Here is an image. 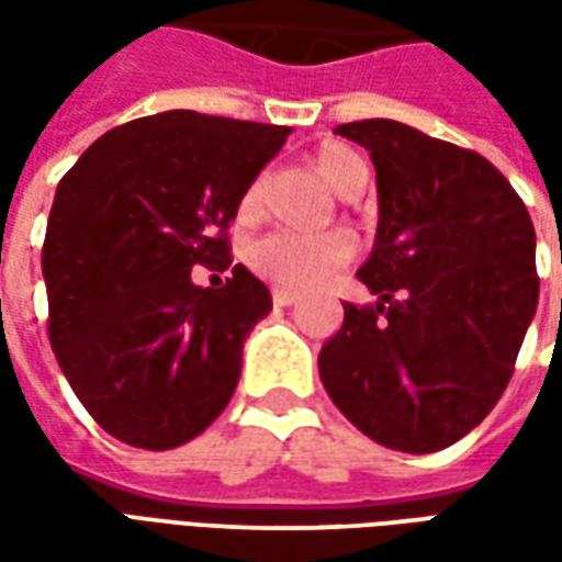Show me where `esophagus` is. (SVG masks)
Segmentation results:
<instances>
[{"label":"esophagus","instance_id":"1","mask_svg":"<svg viewBox=\"0 0 562 562\" xmlns=\"http://www.w3.org/2000/svg\"><path fill=\"white\" fill-rule=\"evenodd\" d=\"M273 304H277V306L297 304V294L289 292V289H273Z\"/></svg>","mask_w":562,"mask_h":562}]
</instances>
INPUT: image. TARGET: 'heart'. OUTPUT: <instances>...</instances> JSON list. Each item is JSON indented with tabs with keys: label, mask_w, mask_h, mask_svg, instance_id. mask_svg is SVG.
<instances>
[{
	"label": "heart",
	"mask_w": 562,
	"mask_h": 562,
	"mask_svg": "<svg viewBox=\"0 0 562 562\" xmlns=\"http://www.w3.org/2000/svg\"><path fill=\"white\" fill-rule=\"evenodd\" d=\"M316 171L322 180L337 192L349 195L355 186L367 180V168L358 153L342 144H325L316 153ZM258 207V183L246 189L240 198V216L256 213ZM355 237L346 232H268L246 246V265L256 270L258 277L277 282L282 289L306 292L334 277L337 270L352 261Z\"/></svg>",
	"instance_id": "b5f03b06"
}]
</instances>
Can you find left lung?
Instances as JSON below:
<instances>
[{"mask_svg": "<svg viewBox=\"0 0 562 562\" xmlns=\"http://www.w3.org/2000/svg\"><path fill=\"white\" fill-rule=\"evenodd\" d=\"M334 132L376 168V240L358 270L376 304H342L318 376L361 434L430 454L470 434L512 379L539 304L532 220L472 149L397 120Z\"/></svg>", "mask_w": 562, "mask_h": 562, "instance_id": "left-lung-1", "label": "left lung"}]
</instances>
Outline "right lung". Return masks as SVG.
Masks as SVG:
<instances>
[{
  "label": "right lung",
  "mask_w": 562,
  "mask_h": 562,
  "mask_svg": "<svg viewBox=\"0 0 562 562\" xmlns=\"http://www.w3.org/2000/svg\"><path fill=\"white\" fill-rule=\"evenodd\" d=\"M289 126L165 111L111 128L56 186L42 249L50 346L104 430L177 448L228 406L270 292L225 228ZM232 269L201 290L191 268Z\"/></svg>",
  "instance_id": "obj_1"
}]
</instances>
